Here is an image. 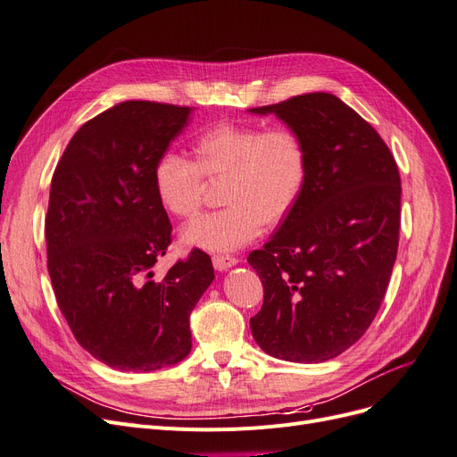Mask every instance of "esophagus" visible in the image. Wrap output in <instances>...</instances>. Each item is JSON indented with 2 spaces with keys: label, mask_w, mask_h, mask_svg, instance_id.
<instances>
[{
  "label": "esophagus",
  "mask_w": 457,
  "mask_h": 457,
  "mask_svg": "<svg viewBox=\"0 0 457 457\" xmlns=\"http://www.w3.org/2000/svg\"><path fill=\"white\" fill-rule=\"evenodd\" d=\"M238 265V259L232 257V255H213V267L215 270L223 272V270H228L232 267Z\"/></svg>",
  "instance_id": "obj_1"
}]
</instances>
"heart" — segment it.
I'll return each instance as SVG.
<instances>
[{"label": "heart", "mask_w": 457, "mask_h": 457, "mask_svg": "<svg viewBox=\"0 0 457 457\" xmlns=\"http://www.w3.org/2000/svg\"><path fill=\"white\" fill-rule=\"evenodd\" d=\"M195 162L165 152L154 165V190L163 210L195 217L204 204V177H223L225 210L192 220L181 234L188 247L228 253L253 242L265 223L292 213L309 177V150L289 128L261 123H217L192 141Z\"/></svg>", "instance_id": "b5f03b06"}]
</instances>
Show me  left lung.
<instances>
[{"label":"left lung","instance_id":"1","mask_svg":"<svg viewBox=\"0 0 457 457\" xmlns=\"http://www.w3.org/2000/svg\"><path fill=\"white\" fill-rule=\"evenodd\" d=\"M250 112L274 114L309 150L299 202L247 257L265 289L252 336L274 358L324 362L364 336L389 286L403 192L396 162L379 133L331 93Z\"/></svg>","mask_w":457,"mask_h":457}]
</instances>
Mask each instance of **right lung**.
I'll use <instances>...</instances> for the list:
<instances>
[{"instance_id":"1","label":"right lung","mask_w":457,"mask_h":457,"mask_svg":"<svg viewBox=\"0 0 457 457\" xmlns=\"http://www.w3.org/2000/svg\"><path fill=\"white\" fill-rule=\"evenodd\" d=\"M192 108L123 101L81 126L53 173L47 270L74 337L96 361L154 371L188 356V318L213 282L196 250L162 280L152 267L171 244L154 165L188 126Z\"/></svg>"}]
</instances>
